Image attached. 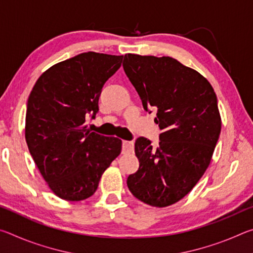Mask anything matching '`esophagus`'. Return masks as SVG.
Here are the masks:
<instances>
[{
    "label": "esophagus",
    "instance_id": "obj_1",
    "mask_svg": "<svg viewBox=\"0 0 253 253\" xmlns=\"http://www.w3.org/2000/svg\"><path fill=\"white\" fill-rule=\"evenodd\" d=\"M134 149V142L132 140H124L123 142V152L128 153Z\"/></svg>",
    "mask_w": 253,
    "mask_h": 253
}]
</instances>
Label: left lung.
I'll list each match as a JSON object with an SVG mask.
<instances>
[{"label": "left lung", "instance_id": "1", "mask_svg": "<svg viewBox=\"0 0 253 253\" xmlns=\"http://www.w3.org/2000/svg\"><path fill=\"white\" fill-rule=\"evenodd\" d=\"M124 70L145 110H157L163 130L156 148L139 137L135 154L139 169L127 178L131 194L165 208L188 194L209 168L221 132L217 99L198 71L170 57L125 54Z\"/></svg>", "mask_w": 253, "mask_h": 253}]
</instances>
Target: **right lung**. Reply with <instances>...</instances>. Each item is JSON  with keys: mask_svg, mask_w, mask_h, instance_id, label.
<instances>
[{"mask_svg": "<svg viewBox=\"0 0 253 253\" xmlns=\"http://www.w3.org/2000/svg\"><path fill=\"white\" fill-rule=\"evenodd\" d=\"M123 58L80 53L44 71L30 93L25 140L42 177L60 199L90 198L121 154L122 140L90 131L85 118H95L101 89Z\"/></svg>", "mask_w": 253, "mask_h": 253, "instance_id": "1", "label": "right lung"}]
</instances>
